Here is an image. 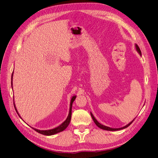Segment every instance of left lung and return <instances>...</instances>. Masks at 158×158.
Masks as SVG:
<instances>
[{"mask_svg":"<svg viewBox=\"0 0 158 158\" xmlns=\"http://www.w3.org/2000/svg\"><path fill=\"white\" fill-rule=\"evenodd\" d=\"M135 47H136V50L137 51V52H138V53H139L140 55H142V54H141V51H140V48H139V47H138L136 44H135ZM90 114H91V116H92V119H93V121H94V123H95V125H96L99 128H102V129H103V130H106V131H119V130H121V129H124V128H127V127H128L129 125H131V124L133 122V121L135 120V119H133V120L131 121V122H130L129 123L128 125H127L126 126H125V127H121V128H111V127H107V126H105V125H102V124H100L97 120H96V118H95V117H94V116L93 115V114L92 113H90Z\"/></svg>","mask_w":158,"mask_h":158,"instance_id":"left-lung-1","label":"left lung"}]
</instances>
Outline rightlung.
Returning <instances> with one entry per match:
<instances>
[{
  "mask_svg": "<svg viewBox=\"0 0 158 158\" xmlns=\"http://www.w3.org/2000/svg\"><path fill=\"white\" fill-rule=\"evenodd\" d=\"M13 73H14V71H13ZM13 73L12 74V82H11V84H12V78H13ZM76 96V95H74V96H73V98H71V100H70V110H69V115L67 117V118H66V120L61 124V125H60L59 127H57L55 128H52V129H49V130H39V129H37V128H32L33 129H34V130L39 132L40 134H41V135H46V136H51V135H55V134H57L59 133L60 132H62L63 131L64 129L66 128V127H67L69 125V123L70 122V120H71V114H72V106H73V103L74 102V101L75 100ZM14 107H15V109L16 111L18 113V114L19 115V117H20L21 118L22 117L20 116V114H19L18 111H17V109L15 106V103H14Z\"/></svg>",
  "mask_w": 158,
  "mask_h": 158,
  "instance_id": "1",
  "label": "right lung"
}]
</instances>
